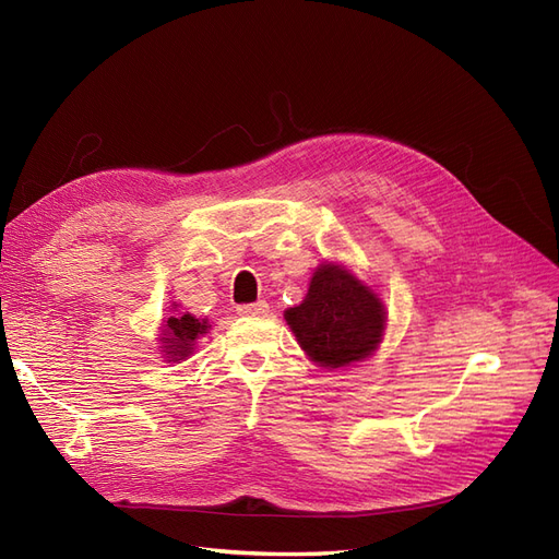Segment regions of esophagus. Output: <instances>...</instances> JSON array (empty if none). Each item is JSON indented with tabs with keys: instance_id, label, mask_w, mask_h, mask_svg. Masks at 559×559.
Listing matches in <instances>:
<instances>
[{
	"instance_id": "esophagus-1",
	"label": "esophagus",
	"mask_w": 559,
	"mask_h": 559,
	"mask_svg": "<svg viewBox=\"0 0 559 559\" xmlns=\"http://www.w3.org/2000/svg\"><path fill=\"white\" fill-rule=\"evenodd\" d=\"M238 312L242 317H265L270 312V306L265 300H257V302H249V306H240Z\"/></svg>"
}]
</instances>
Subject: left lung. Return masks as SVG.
Instances as JSON below:
<instances>
[{
    "mask_svg": "<svg viewBox=\"0 0 559 559\" xmlns=\"http://www.w3.org/2000/svg\"><path fill=\"white\" fill-rule=\"evenodd\" d=\"M300 349L333 370L373 357L386 329L382 298L343 263L314 267L300 306L284 312Z\"/></svg>",
    "mask_w": 559,
    "mask_h": 559,
    "instance_id": "8db88e82",
    "label": "left lung"
}]
</instances>
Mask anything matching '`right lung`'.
Masks as SVG:
<instances>
[{
	"mask_svg": "<svg viewBox=\"0 0 559 559\" xmlns=\"http://www.w3.org/2000/svg\"><path fill=\"white\" fill-rule=\"evenodd\" d=\"M212 329L207 319H195L191 312H179L177 306L170 308V317L163 319L158 335V352L163 361L181 364L195 352V345L202 335Z\"/></svg>",
	"mask_w": 559,
	"mask_h": 559,
	"instance_id": "right-lung-1",
	"label": "right lung"
}]
</instances>
